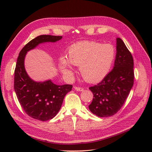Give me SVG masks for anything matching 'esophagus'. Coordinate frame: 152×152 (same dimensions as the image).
Instances as JSON below:
<instances>
[{
	"label": "esophagus",
	"instance_id": "esophagus-1",
	"mask_svg": "<svg viewBox=\"0 0 152 152\" xmlns=\"http://www.w3.org/2000/svg\"><path fill=\"white\" fill-rule=\"evenodd\" d=\"M74 89H75V91H79V92L83 91L84 90V89L83 88V87H77V86H75V87H74Z\"/></svg>",
	"mask_w": 152,
	"mask_h": 152
}]
</instances>
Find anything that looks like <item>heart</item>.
<instances>
[{"mask_svg": "<svg viewBox=\"0 0 152 152\" xmlns=\"http://www.w3.org/2000/svg\"><path fill=\"white\" fill-rule=\"evenodd\" d=\"M116 51L110 44L84 41L71 45L66 58L60 61L62 73L70 76V65L79 66V73L84 80L94 83L102 80L110 72L114 63Z\"/></svg>", "mask_w": 152, "mask_h": 152, "instance_id": "obj_1", "label": "heart"}]
</instances>
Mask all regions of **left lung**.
<instances>
[{
	"label": "left lung",
	"mask_w": 152,
	"mask_h": 152,
	"mask_svg": "<svg viewBox=\"0 0 152 152\" xmlns=\"http://www.w3.org/2000/svg\"><path fill=\"white\" fill-rule=\"evenodd\" d=\"M132 56L120 38L116 39L113 69L97 85L89 87L94 98L89 108L99 117H108L121 109L134 84Z\"/></svg>",
	"instance_id": "left-lung-1"
}]
</instances>
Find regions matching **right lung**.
Segmentation results:
<instances>
[{"mask_svg":"<svg viewBox=\"0 0 152 152\" xmlns=\"http://www.w3.org/2000/svg\"><path fill=\"white\" fill-rule=\"evenodd\" d=\"M62 36L41 35L31 40L20 51L15 69L14 89L17 99L25 113L37 120L48 121L59 111L64 97L71 91L73 86H58L50 80L35 82L28 76L24 61L28 51L39 44L58 41Z\"/></svg>","mask_w":152,"mask_h":152,"instance_id":"1","label":"right lung"}]
</instances>
